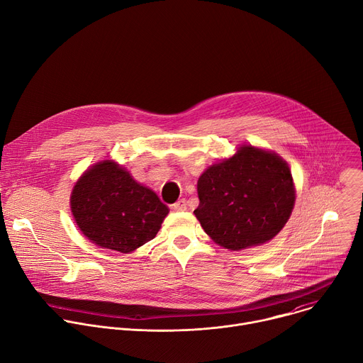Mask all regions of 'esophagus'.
<instances>
[{
    "mask_svg": "<svg viewBox=\"0 0 363 363\" xmlns=\"http://www.w3.org/2000/svg\"><path fill=\"white\" fill-rule=\"evenodd\" d=\"M172 206H174L175 211H185L186 210V201L182 198V199L177 201Z\"/></svg>",
    "mask_w": 363,
    "mask_h": 363,
    "instance_id": "esophagus-1",
    "label": "esophagus"
}]
</instances>
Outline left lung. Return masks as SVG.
Returning <instances> with one entry per match:
<instances>
[{"label":"left lung","instance_id":"obj_1","mask_svg":"<svg viewBox=\"0 0 363 363\" xmlns=\"http://www.w3.org/2000/svg\"><path fill=\"white\" fill-rule=\"evenodd\" d=\"M194 211L218 245L238 251L273 240L291 216L296 191L287 162L277 153L242 145L231 158L198 179Z\"/></svg>","mask_w":363,"mask_h":363}]
</instances>
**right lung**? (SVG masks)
Wrapping results in <instances>:
<instances>
[{"mask_svg": "<svg viewBox=\"0 0 363 363\" xmlns=\"http://www.w3.org/2000/svg\"><path fill=\"white\" fill-rule=\"evenodd\" d=\"M72 214L86 238L119 252H132L158 234L168 206L112 160L89 168L70 196Z\"/></svg>", "mask_w": 363, "mask_h": 363, "instance_id": "obj_1", "label": "right lung"}]
</instances>
